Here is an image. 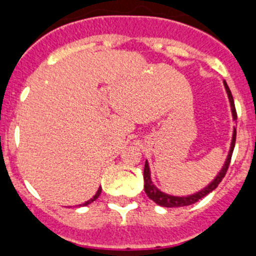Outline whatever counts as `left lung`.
Here are the masks:
<instances>
[{"instance_id": "8db88e82", "label": "left lung", "mask_w": 256, "mask_h": 256, "mask_svg": "<svg viewBox=\"0 0 256 256\" xmlns=\"http://www.w3.org/2000/svg\"><path fill=\"white\" fill-rule=\"evenodd\" d=\"M223 85H224V89H226V93H227V96H228V100H230V106H231V112H232V118L234 121H236L237 118V114H236V110H234V98H232V94L231 90H230L228 85L227 82L223 80ZM234 142H236V128L234 126V132H232V139H231V145H230V150L227 156H226V160L223 163L222 168H220V171L218 172L217 176L214 177L212 180L206 186H204L202 188H200L199 191L194 192V194H190V195H171V194H167L164 191H162L160 188H156L154 185V182L152 181V177H150V167H149V163L148 160H145V166H144V190L148 195V198L150 200H153L156 204L160 206H166V208H178V206H191V204H194V202H199L202 198L206 196L209 192L214 190V188H217L220 185V182L222 181V178L224 177L226 172L228 170V166L230 162H231V156L232 153H234Z\"/></svg>"}]
</instances>
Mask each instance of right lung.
Masks as SVG:
<instances>
[{
    "mask_svg": "<svg viewBox=\"0 0 256 256\" xmlns=\"http://www.w3.org/2000/svg\"><path fill=\"white\" fill-rule=\"evenodd\" d=\"M100 192H102V188H100H100H98V190H96V195H94V196L92 198V199H89L88 202H82V204H80L79 206H88V204H90V202H93L94 200L98 199V196H100Z\"/></svg>",
    "mask_w": 256,
    "mask_h": 256,
    "instance_id": "obj_1",
    "label": "right lung"
}]
</instances>
